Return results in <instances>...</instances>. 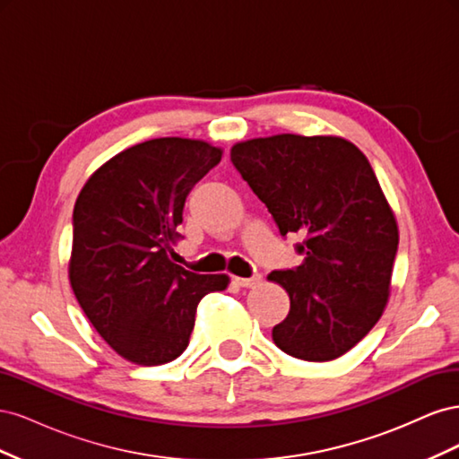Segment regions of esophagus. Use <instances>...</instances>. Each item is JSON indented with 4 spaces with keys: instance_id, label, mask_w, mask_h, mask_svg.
Returning a JSON list of instances; mask_svg holds the SVG:
<instances>
[{
    "instance_id": "obj_1",
    "label": "esophagus",
    "mask_w": 459,
    "mask_h": 459,
    "mask_svg": "<svg viewBox=\"0 0 459 459\" xmlns=\"http://www.w3.org/2000/svg\"><path fill=\"white\" fill-rule=\"evenodd\" d=\"M233 281L238 283L239 287H253L260 281V275H253V277H233Z\"/></svg>"
}]
</instances>
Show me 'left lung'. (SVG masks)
<instances>
[{
  "mask_svg": "<svg viewBox=\"0 0 459 459\" xmlns=\"http://www.w3.org/2000/svg\"><path fill=\"white\" fill-rule=\"evenodd\" d=\"M231 162L283 238L300 235V266L268 275L290 299L273 342L307 362L349 352L385 310L398 251L369 160L342 137L281 134L233 145Z\"/></svg>",
  "mask_w": 459,
  "mask_h": 459,
  "instance_id": "8db88e82",
  "label": "left lung"
}]
</instances>
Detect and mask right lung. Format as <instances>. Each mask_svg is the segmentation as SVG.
<instances>
[{"mask_svg":"<svg viewBox=\"0 0 459 459\" xmlns=\"http://www.w3.org/2000/svg\"><path fill=\"white\" fill-rule=\"evenodd\" d=\"M220 159L199 140H149L107 160L76 199L73 290L97 333L134 364L176 359L201 299L228 287L224 273L201 275L172 260L189 191Z\"/></svg>","mask_w":459,"mask_h":459,"instance_id":"add662e5","label":"right lung"}]
</instances>
